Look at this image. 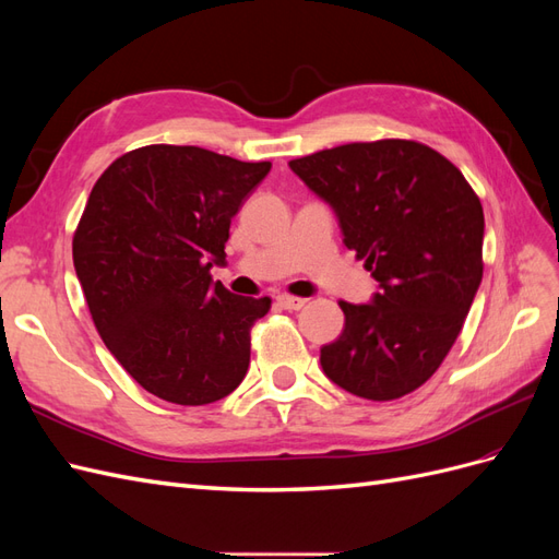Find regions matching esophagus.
Here are the masks:
<instances>
[{
	"label": "esophagus",
	"mask_w": 559,
	"mask_h": 559,
	"mask_svg": "<svg viewBox=\"0 0 559 559\" xmlns=\"http://www.w3.org/2000/svg\"><path fill=\"white\" fill-rule=\"evenodd\" d=\"M277 306L284 308V310H300V308H306V300L298 298V296L282 294V296H277Z\"/></svg>",
	"instance_id": "esophagus-1"
}]
</instances>
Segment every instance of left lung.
<instances>
[{
    "label": "left lung",
    "instance_id": "left-lung-1",
    "mask_svg": "<svg viewBox=\"0 0 559 559\" xmlns=\"http://www.w3.org/2000/svg\"><path fill=\"white\" fill-rule=\"evenodd\" d=\"M289 167L333 210L345 247L378 282L364 306L341 300L345 329L321 347V370L370 401L415 392L443 364L478 294V195L448 158L408 140L343 144Z\"/></svg>",
    "mask_w": 559,
    "mask_h": 559
}]
</instances>
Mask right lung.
Here are the masks:
<instances>
[{
  "label": "right lung",
  "instance_id": "right-lung-1",
  "mask_svg": "<svg viewBox=\"0 0 559 559\" xmlns=\"http://www.w3.org/2000/svg\"><path fill=\"white\" fill-rule=\"evenodd\" d=\"M270 163L151 144L93 186L72 242L74 270L107 349L148 394L177 405L228 396L249 368V329L270 298L214 282L230 218Z\"/></svg>",
  "mask_w": 559,
  "mask_h": 559
}]
</instances>
